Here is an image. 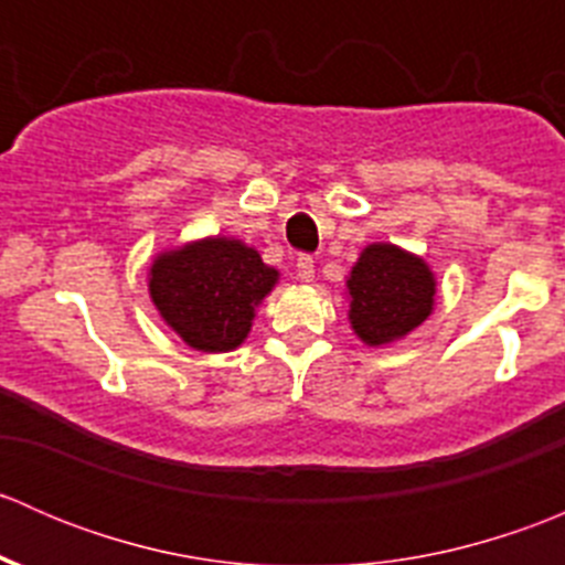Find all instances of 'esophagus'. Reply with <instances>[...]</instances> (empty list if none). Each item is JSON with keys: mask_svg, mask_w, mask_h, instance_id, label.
<instances>
[{"mask_svg": "<svg viewBox=\"0 0 565 565\" xmlns=\"http://www.w3.org/2000/svg\"><path fill=\"white\" fill-rule=\"evenodd\" d=\"M295 267H298V276L303 278V281H311V278H315V256L311 254H300L298 259H295Z\"/></svg>", "mask_w": 565, "mask_h": 565, "instance_id": "34e87169", "label": "esophagus"}]
</instances>
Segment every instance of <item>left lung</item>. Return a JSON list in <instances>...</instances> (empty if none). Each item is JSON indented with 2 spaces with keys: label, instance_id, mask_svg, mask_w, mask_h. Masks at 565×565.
I'll return each instance as SVG.
<instances>
[{
  "label": "left lung",
  "instance_id": "obj_1",
  "mask_svg": "<svg viewBox=\"0 0 565 565\" xmlns=\"http://www.w3.org/2000/svg\"><path fill=\"white\" fill-rule=\"evenodd\" d=\"M350 319L366 344H388L418 328L435 306V278L424 259L374 243L352 267Z\"/></svg>",
  "mask_w": 565,
  "mask_h": 565
}]
</instances>
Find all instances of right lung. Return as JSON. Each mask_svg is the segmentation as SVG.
<instances>
[{
    "label": "right lung",
    "instance_id": "1",
    "mask_svg": "<svg viewBox=\"0 0 565 565\" xmlns=\"http://www.w3.org/2000/svg\"><path fill=\"white\" fill-rule=\"evenodd\" d=\"M278 273L254 248L230 237H210L169 250L150 270V295L161 317L202 352H230L250 330Z\"/></svg>",
    "mask_w": 565,
    "mask_h": 565
}]
</instances>
